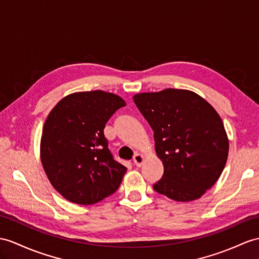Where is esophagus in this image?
I'll use <instances>...</instances> for the list:
<instances>
[{
	"instance_id": "34e87169",
	"label": "esophagus",
	"mask_w": 259,
	"mask_h": 259,
	"mask_svg": "<svg viewBox=\"0 0 259 259\" xmlns=\"http://www.w3.org/2000/svg\"><path fill=\"white\" fill-rule=\"evenodd\" d=\"M133 161H134V163H135V165H136L137 167H141V166L143 165V162L145 161V156H144L143 154L137 153V154L134 156Z\"/></svg>"
}]
</instances>
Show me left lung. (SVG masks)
Masks as SVG:
<instances>
[{
    "label": "left lung",
    "mask_w": 259,
    "mask_h": 259,
    "mask_svg": "<svg viewBox=\"0 0 259 259\" xmlns=\"http://www.w3.org/2000/svg\"><path fill=\"white\" fill-rule=\"evenodd\" d=\"M133 99L154 131L156 154L163 165L154 190L178 202L202 197L220 178L229 155L218 112L189 90L138 93Z\"/></svg>",
    "instance_id": "8db88e82"
}]
</instances>
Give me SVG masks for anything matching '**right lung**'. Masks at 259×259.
<instances>
[{
	"mask_svg": "<svg viewBox=\"0 0 259 259\" xmlns=\"http://www.w3.org/2000/svg\"><path fill=\"white\" fill-rule=\"evenodd\" d=\"M125 101L114 93L75 92L61 99L44 124L40 160L50 184L72 203H98L121 185L126 167L113 159L104 136Z\"/></svg>",
	"mask_w": 259,
	"mask_h": 259,
	"instance_id": "1",
	"label": "right lung"
}]
</instances>
